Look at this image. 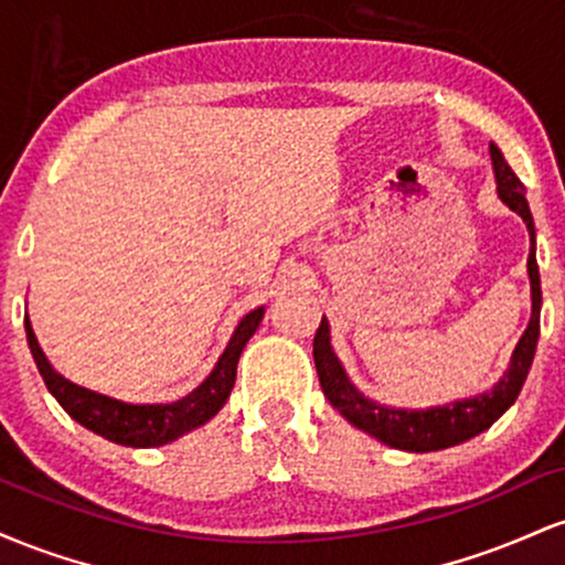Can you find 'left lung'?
I'll use <instances>...</instances> for the list:
<instances>
[{"mask_svg": "<svg viewBox=\"0 0 565 565\" xmlns=\"http://www.w3.org/2000/svg\"><path fill=\"white\" fill-rule=\"evenodd\" d=\"M491 153V167H494V180H497V196L502 199L504 206H510L515 215L523 217L529 231V281H531V319L526 332L521 334L515 350L510 355L508 372L499 377V382L491 391L472 395V398H459L449 401L444 406H430V408H398V406H385L372 401L364 395L359 387L353 385L348 377L345 366L337 359L332 348V334H329V321L327 316L321 319L319 332L313 337V361L316 372H319L321 391L329 398L337 412L348 419L350 425L359 427V430L369 433L372 438H377L380 444L391 446V449L401 451H440L449 449V446L465 444V440L476 438L478 433L489 430L491 425L502 417L508 408L515 404L518 393H521L523 382L529 377L531 361L536 353V340H540V310H542V287H540V265H536V231H534V217H531L529 201H526V188L521 180L515 178V172L510 170V164L504 161L502 151L489 142Z\"/></svg>", "mask_w": 565, "mask_h": 565, "instance_id": "obj_1", "label": "left lung"}]
</instances>
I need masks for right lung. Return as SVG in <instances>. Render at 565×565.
<instances>
[{
	"label": "right lung",
	"mask_w": 565,
	"mask_h": 565,
	"mask_svg": "<svg viewBox=\"0 0 565 565\" xmlns=\"http://www.w3.org/2000/svg\"><path fill=\"white\" fill-rule=\"evenodd\" d=\"M265 316V308L249 310L233 329L228 345L217 359L215 369L206 374V380L183 398L170 401V404H127V401L111 398L89 391V387L76 385L55 372L44 350L39 348V340L31 329L29 313H25V340H29L31 355H34L39 374H42L47 391L55 395V401L68 412L71 419H76L82 427L97 433L111 444L132 446V449H151V446H164L178 440L185 433L206 425L223 408L225 401L236 382L238 355L249 337L257 332Z\"/></svg>",
	"instance_id": "obj_1"
}]
</instances>
